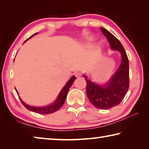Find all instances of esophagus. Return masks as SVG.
<instances>
[{"label":"esophagus","instance_id":"34e87169","mask_svg":"<svg viewBox=\"0 0 149 149\" xmlns=\"http://www.w3.org/2000/svg\"><path fill=\"white\" fill-rule=\"evenodd\" d=\"M74 75L76 77H79L81 76V73L79 72H75Z\"/></svg>","mask_w":149,"mask_h":149}]
</instances>
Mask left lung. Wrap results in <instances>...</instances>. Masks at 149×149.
Masks as SVG:
<instances>
[{
	"instance_id": "obj_1",
	"label": "left lung",
	"mask_w": 149,
	"mask_h": 149,
	"mask_svg": "<svg viewBox=\"0 0 149 149\" xmlns=\"http://www.w3.org/2000/svg\"><path fill=\"white\" fill-rule=\"evenodd\" d=\"M100 29L107 38L111 49L120 52L122 62L109 81L102 85L88 80L85 75L84 77L87 82L86 93L89 101L95 108L107 110L119 104L129 89V60L119 40L106 29L100 27Z\"/></svg>"
}]
</instances>
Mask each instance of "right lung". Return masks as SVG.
Segmentation results:
<instances>
[{"label":"right lung","instance_id":"obj_1","mask_svg":"<svg viewBox=\"0 0 149 149\" xmlns=\"http://www.w3.org/2000/svg\"><path fill=\"white\" fill-rule=\"evenodd\" d=\"M35 34L33 35L32 36H33V35H35ZM32 36L29 37L27 39L31 38ZM75 79H76V77H75V76H72L71 78H70V79L68 81L66 85H65L64 87L63 88L61 91H60V94L58 95V97L56 101H55L53 104H50L49 106H47V107H31V106L27 105V104H26V103L24 102L22 100H21L22 104H23L24 107H26L27 109H28L29 110L33 111V112H34L35 113H38V114H52V113L55 112L56 111L58 110L60 108L62 107L63 104H64L65 99H66V96L68 94V92L70 87L72 86L73 82L74 81Z\"/></svg>","mask_w":149,"mask_h":149}]
</instances>
